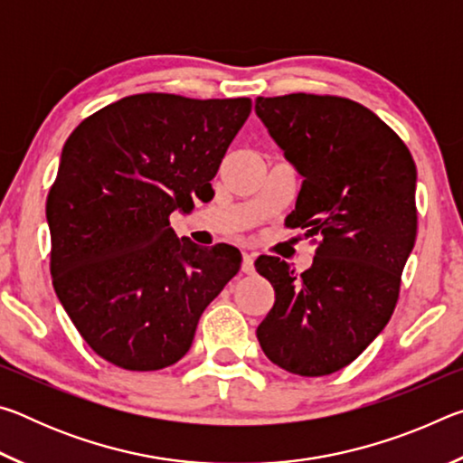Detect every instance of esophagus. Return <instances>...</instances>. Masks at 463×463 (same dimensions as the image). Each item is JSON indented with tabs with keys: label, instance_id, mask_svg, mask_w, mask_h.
<instances>
[{
	"label": "esophagus",
	"instance_id": "obj_1",
	"mask_svg": "<svg viewBox=\"0 0 463 463\" xmlns=\"http://www.w3.org/2000/svg\"><path fill=\"white\" fill-rule=\"evenodd\" d=\"M253 253H242V265H241V271L242 273H253L255 271V265H253Z\"/></svg>",
	"mask_w": 463,
	"mask_h": 463
}]
</instances>
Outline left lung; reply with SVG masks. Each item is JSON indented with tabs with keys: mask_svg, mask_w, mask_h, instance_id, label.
<instances>
[{
	"mask_svg": "<svg viewBox=\"0 0 463 463\" xmlns=\"http://www.w3.org/2000/svg\"><path fill=\"white\" fill-rule=\"evenodd\" d=\"M255 112L304 177L288 229L318 237L300 276L279 257L257 271L276 289L257 326L269 362L307 378L343 370L388 325L417 239V167L402 138L354 99L257 98Z\"/></svg>",
	"mask_w": 463,
	"mask_h": 463,
	"instance_id": "8db88e82",
	"label": "left lung"
}]
</instances>
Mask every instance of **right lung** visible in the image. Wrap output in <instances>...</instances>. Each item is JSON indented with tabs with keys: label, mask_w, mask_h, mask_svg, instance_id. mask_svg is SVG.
<instances>
[{
	"label": "right lung",
	"mask_w": 463,
	"mask_h": 463,
	"mask_svg": "<svg viewBox=\"0 0 463 463\" xmlns=\"http://www.w3.org/2000/svg\"><path fill=\"white\" fill-rule=\"evenodd\" d=\"M249 114V98L137 93L67 138L46 198L51 276L106 362L130 372L174 365L202 312L237 276L239 249L179 241L169 214L214 194L210 179Z\"/></svg>",
	"instance_id": "obj_1"
}]
</instances>
